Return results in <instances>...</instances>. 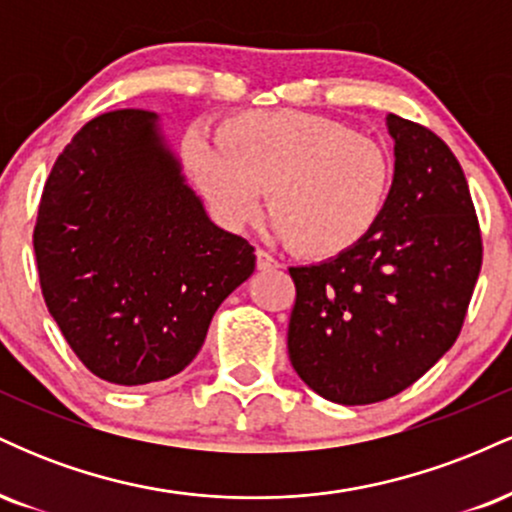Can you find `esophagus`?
I'll list each match as a JSON object with an SVG mask.
<instances>
[{"label": "esophagus", "mask_w": 512, "mask_h": 512, "mask_svg": "<svg viewBox=\"0 0 512 512\" xmlns=\"http://www.w3.org/2000/svg\"><path fill=\"white\" fill-rule=\"evenodd\" d=\"M255 257H257V269H260V272H272V269H279V262H276L269 252L257 250Z\"/></svg>", "instance_id": "1"}]
</instances>
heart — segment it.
Segmentation results:
<instances>
[{
	"label": "heart",
	"instance_id": "obj_1",
	"mask_svg": "<svg viewBox=\"0 0 512 512\" xmlns=\"http://www.w3.org/2000/svg\"><path fill=\"white\" fill-rule=\"evenodd\" d=\"M182 154L223 226L236 231L255 221L264 192L276 236L313 260L363 243L390 197L392 166L383 146L301 110L233 115L219 139L187 134Z\"/></svg>",
	"mask_w": 512,
	"mask_h": 512
}]
</instances>
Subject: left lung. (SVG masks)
I'll use <instances>...</instances> for the list:
<instances>
[{
  "mask_svg": "<svg viewBox=\"0 0 512 512\" xmlns=\"http://www.w3.org/2000/svg\"><path fill=\"white\" fill-rule=\"evenodd\" d=\"M395 175L383 219L354 250L291 267V366L334 404H373L455 344L481 269L467 180L431 129L387 115Z\"/></svg>",
  "mask_w": 512,
  "mask_h": 512,
  "instance_id": "1",
  "label": "left lung"
}]
</instances>
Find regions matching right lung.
Returning <instances> with one entry per match:
<instances>
[{
  "instance_id": "obj_1",
  "label": "right lung",
  "mask_w": 512,
  "mask_h": 512,
  "mask_svg": "<svg viewBox=\"0 0 512 512\" xmlns=\"http://www.w3.org/2000/svg\"><path fill=\"white\" fill-rule=\"evenodd\" d=\"M33 248L67 344L125 387L190 366L216 308L255 272V248L209 219L149 110L76 132L45 182Z\"/></svg>"
}]
</instances>
